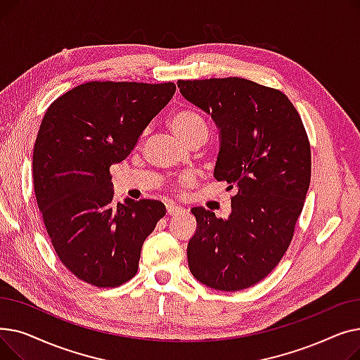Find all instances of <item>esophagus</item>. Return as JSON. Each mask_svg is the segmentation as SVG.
<instances>
[{
  "label": "esophagus",
  "instance_id": "34e87169",
  "mask_svg": "<svg viewBox=\"0 0 360 360\" xmlns=\"http://www.w3.org/2000/svg\"><path fill=\"white\" fill-rule=\"evenodd\" d=\"M166 210H167L169 216H176V214L184 212L182 207H178V205H174V204H167L166 205Z\"/></svg>",
  "mask_w": 360,
  "mask_h": 360
}]
</instances>
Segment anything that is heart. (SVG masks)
Masks as SVG:
<instances>
[{"label":"heart","instance_id":"heart-1","mask_svg":"<svg viewBox=\"0 0 360 360\" xmlns=\"http://www.w3.org/2000/svg\"><path fill=\"white\" fill-rule=\"evenodd\" d=\"M169 125L175 134L190 144L195 140H205L209 136V128L202 117L194 109H179L169 120Z\"/></svg>","mask_w":360,"mask_h":360}]
</instances>
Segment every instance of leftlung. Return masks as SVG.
Returning <instances> with one entry per match:
<instances>
[{"label": "left lung", "mask_w": 360, "mask_h": 360, "mask_svg": "<svg viewBox=\"0 0 360 360\" xmlns=\"http://www.w3.org/2000/svg\"><path fill=\"white\" fill-rule=\"evenodd\" d=\"M178 87L219 127L214 178L236 188L228 219L191 210L197 232L188 266L216 290L248 289L276 269L295 235L311 182L308 134L277 89L239 77L178 80Z\"/></svg>", "instance_id": "1"}]
</instances>
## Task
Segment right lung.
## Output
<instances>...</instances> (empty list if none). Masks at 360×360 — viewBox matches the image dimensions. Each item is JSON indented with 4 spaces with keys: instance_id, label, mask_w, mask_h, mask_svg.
<instances>
[{
    "instance_id": "add662e5",
    "label": "right lung",
    "mask_w": 360,
    "mask_h": 360,
    "mask_svg": "<svg viewBox=\"0 0 360 360\" xmlns=\"http://www.w3.org/2000/svg\"><path fill=\"white\" fill-rule=\"evenodd\" d=\"M175 83L89 82L55 99L33 147V188L65 269L96 288L137 274L141 247L166 214L158 200L115 202L110 165L124 160Z\"/></svg>"
}]
</instances>
